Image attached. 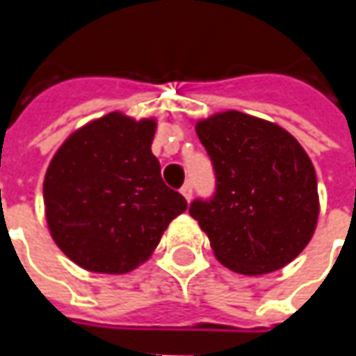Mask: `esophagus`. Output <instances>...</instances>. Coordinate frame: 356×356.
Wrapping results in <instances>:
<instances>
[{
    "instance_id": "esophagus-1",
    "label": "esophagus",
    "mask_w": 356,
    "mask_h": 356,
    "mask_svg": "<svg viewBox=\"0 0 356 356\" xmlns=\"http://www.w3.org/2000/svg\"><path fill=\"white\" fill-rule=\"evenodd\" d=\"M180 192H182V196L190 202V200H192V192H194V190H192V182H186Z\"/></svg>"
}]
</instances>
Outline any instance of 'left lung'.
Returning <instances> with one entry per match:
<instances>
[{
  "label": "left lung",
  "instance_id": "1",
  "mask_svg": "<svg viewBox=\"0 0 356 356\" xmlns=\"http://www.w3.org/2000/svg\"><path fill=\"white\" fill-rule=\"evenodd\" d=\"M216 192L190 216L208 234L222 266L261 275L305 250L319 218L317 176L307 152L273 122L227 111L200 120Z\"/></svg>",
  "mask_w": 356,
  "mask_h": 356
}]
</instances>
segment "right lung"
<instances>
[{"label":"right lung","mask_w":356,"mask_h":356,"mask_svg":"<svg viewBox=\"0 0 356 356\" xmlns=\"http://www.w3.org/2000/svg\"><path fill=\"white\" fill-rule=\"evenodd\" d=\"M152 118L111 113L75 130L49 164L43 200L49 232L71 261L127 273L154 252L188 202L162 182L150 144Z\"/></svg>","instance_id":"add662e5"}]
</instances>
